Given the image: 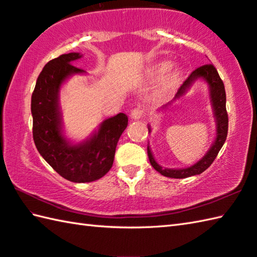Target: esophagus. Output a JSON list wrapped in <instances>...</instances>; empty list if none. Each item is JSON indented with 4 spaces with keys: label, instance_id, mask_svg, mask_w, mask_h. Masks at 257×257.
<instances>
[{
    "label": "esophagus",
    "instance_id": "34e87169",
    "mask_svg": "<svg viewBox=\"0 0 257 257\" xmlns=\"http://www.w3.org/2000/svg\"><path fill=\"white\" fill-rule=\"evenodd\" d=\"M130 117L134 120H139L144 117V111L141 110L140 108H135L133 109L132 112H130Z\"/></svg>",
    "mask_w": 257,
    "mask_h": 257
}]
</instances>
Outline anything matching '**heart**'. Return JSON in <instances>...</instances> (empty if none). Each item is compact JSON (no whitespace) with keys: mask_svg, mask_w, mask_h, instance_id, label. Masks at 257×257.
<instances>
[{"mask_svg":"<svg viewBox=\"0 0 257 257\" xmlns=\"http://www.w3.org/2000/svg\"><path fill=\"white\" fill-rule=\"evenodd\" d=\"M171 68H172L171 62H162L156 67L154 74L156 77H162V76L167 74ZM181 77H182V70L180 68H174L170 73V75H169L168 83L170 85H176L179 83Z\"/></svg>","mask_w":257,"mask_h":257,"instance_id":"heart-1","label":"heart"}]
</instances>
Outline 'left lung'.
<instances>
[{"label": "left lung", "mask_w": 257, "mask_h": 257, "mask_svg": "<svg viewBox=\"0 0 257 257\" xmlns=\"http://www.w3.org/2000/svg\"><path fill=\"white\" fill-rule=\"evenodd\" d=\"M202 79L205 81L207 87H209V97L210 102L213 111V117L215 119V127H216V136L215 139L213 141L211 148L207 150L206 154L201 158V159L195 162L194 165L187 167V168H180V169H169V168H162L159 163L155 159L152 151L150 149V146L148 144V157L151 166L155 168L162 176L168 178H174V179H184L188 177L196 176V174H201L209 168L212 162L214 161L219 151L224 145L227 136V128H228V118L226 112V95H225V88L224 84H223L222 79L220 78L219 73L215 69L213 65H204L196 68L194 72H192L187 80L181 85V87L178 89L176 96L173 99L168 102L167 105H163L160 109H168L169 106H171L174 101L179 99L187 94V91L190 89L195 80ZM148 130L151 133V127L148 124Z\"/></svg>", "instance_id": "obj_1"}]
</instances>
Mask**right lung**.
<instances>
[{
  "mask_svg": "<svg viewBox=\"0 0 257 257\" xmlns=\"http://www.w3.org/2000/svg\"><path fill=\"white\" fill-rule=\"evenodd\" d=\"M80 53L63 54L48 62L36 80L32 95L33 139L40 155L68 181L92 182L110 170L120 136L128 125V117L120 112L107 118L89 137L73 143L64 134L59 92L73 75L85 74L73 62Z\"/></svg>",
  "mask_w": 257,
  "mask_h": 257,
  "instance_id": "right-lung-1",
  "label": "right lung"
}]
</instances>
